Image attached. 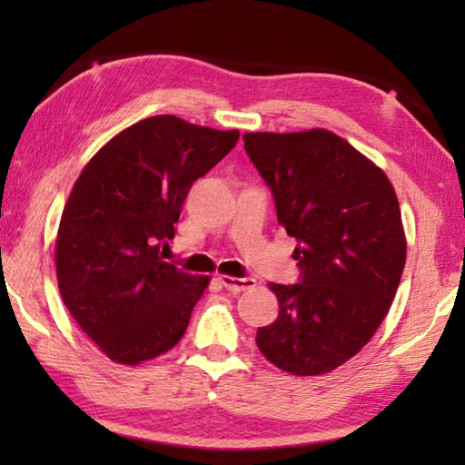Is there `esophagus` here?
I'll return each mask as SVG.
<instances>
[{"instance_id":"1","label":"esophagus","mask_w":465,"mask_h":465,"mask_svg":"<svg viewBox=\"0 0 465 465\" xmlns=\"http://www.w3.org/2000/svg\"><path fill=\"white\" fill-rule=\"evenodd\" d=\"M220 282L225 290H230L233 293L243 292V290H250L255 285L253 278H232V275H220Z\"/></svg>"}]
</instances>
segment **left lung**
<instances>
[{
  "instance_id": "left-lung-1",
  "label": "left lung",
  "mask_w": 465,
  "mask_h": 465,
  "mask_svg": "<svg viewBox=\"0 0 465 465\" xmlns=\"http://www.w3.org/2000/svg\"><path fill=\"white\" fill-rule=\"evenodd\" d=\"M278 222L298 248L300 283H270L278 320L255 343L275 368L328 373L371 340L406 265L398 195L378 165L328 130L245 134Z\"/></svg>"
}]
</instances>
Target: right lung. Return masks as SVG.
Here are the masks:
<instances>
[{"mask_svg":"<svg viewBox=\"0 0 465 465\" xmlns=\"http://www.w3.org/2000/svg\"><path fill=\"white\" fill-rule=\"evenodd\" d=\"M238 140V130L153 115L117 134L77 177L57 230V285L112 361L153 360L185 333L210 278L177 270L160 248L193 182Z\"/></svg>","mask_w":465,"mask_h":465,"instance_id":"right-lung-1","label":"right lung"}]
</instances>
